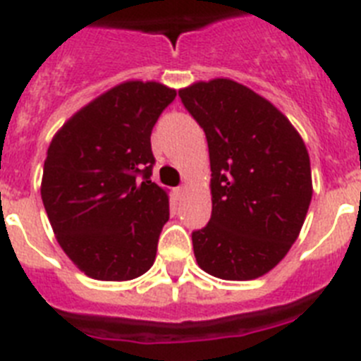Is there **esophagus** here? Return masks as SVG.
Instances as JSON below:
<instances>
[{
  "mask_svg": "<svg viewBox=\"0 0 361 361\" xmlns=\"http://www.w3.org/2000/svg\"><path fill=\"white\" fill-rule=\"evenodd\" d=\"M184 191H186V188L184 186H178L177 190H175V195L178 197V199H183V195H184Z\"/></svg>",
  "mask_w": 361,
  "mask_h": 361,
  "instance_id": "esophagus-1",
  "label": "esophagus"
}]
</instances>
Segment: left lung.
<instances>
[{
    "label": "left lung",
    "instance_id": "left-lung-1",
    "mask_svg": "<svg viewBox=\"0 0 361 361\" xmlns=\"http://www.w3.org/2000/svg\"><path fill=\"white\" fill-rule=\"evenodd\" d=\"M178 97L206 133L212 164V219L191 233L197 264L222 280L266 275L307 215V148L282 111L240 82L200 81Z\"/></svg>",
    "mask_w": 361,
    "mask_h": 361
}]
</instances>
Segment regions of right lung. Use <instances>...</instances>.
Returning a JSON list of instances; mask_svg holds the SVG:
<instances>
[{
    "label": "right lung",
    "mask_w": 361,
    "mask_h": 361,
    "mask_svg": "<svg viewBox=\"0 0 361 361\" xmlns=\"http://www.w3.org/2000/svg\"><path fill=\"white\" fill-rule=\"evenodd\" d=\"M175 95L161 82H121L50 142L41 199L63 251L92 279L132 280L153 266L170 202L149 178V135Z\"/></svg>",
    "instance_id": "1"
}]
</instances>
